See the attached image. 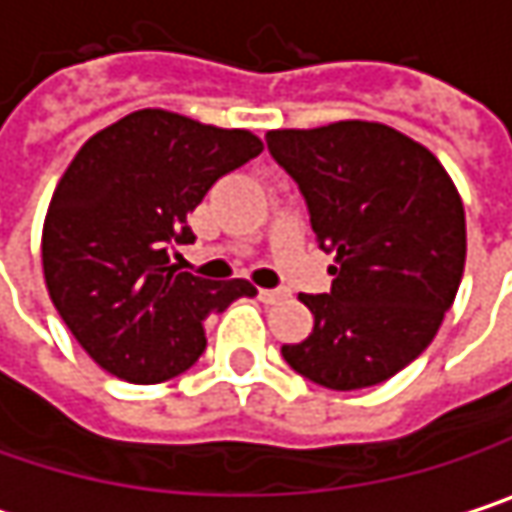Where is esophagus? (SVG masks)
<instances>
[{
  "label": "esophagus",
  "instance_id": "1",
  "mask_svg": "<svg viewBox=\"0 0 512 512\" xmlns=\"http://www.w3.org/2000/svg\"><path fill=\"white\" fill-rule=\"evenodd\" d=\"M257 296H260V302L263 304H278L287 299V290H260Z\"/></svg>",
  "mask_w": 512,
  "mask_h": 512
}]
</instances>
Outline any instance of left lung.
Wrapping results in <instances>:
<instances>
[{
  "label": "left lung",
  "mask_w": 512,
  "mask_h": 512,
  "mask_svg": "<svg viewBox=\"0 0 512 512\" xmlns=\"http://www.w3.org/2000/svg\"><path fill=\"white\" fill-rule=\"evenodd\" d=\"M299 184L325 252L331 293L299 296L307 340L284 360L328 390L375 387L431 346L466 263L463 202L442 163L381 122L343 119L266 134Z\"/></svg>",
  "instance_id": "left-lung-1"
}]
</instances>
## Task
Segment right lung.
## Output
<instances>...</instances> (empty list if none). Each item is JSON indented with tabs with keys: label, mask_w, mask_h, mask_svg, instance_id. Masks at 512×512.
I'll use <instances>...</instances> for the list:
<instances>
[{
	"label": "right lung",
	"mask_w": 512,
	"mask_h": 512,
	"mask_svg": "<svg viewBox=\"0 0 512 512\" xmlns=\"http://www.w3.org/2000/svg\"><path fill=\"white\" fill-rule=\"evenodd\" d=\"M263 152L246 128L143 108L93 134L61 175L43 222V278L78 346L128 384H161L205 351V319L255 296L169 263L193 243L187 213Z\"/></svg>",
	"instance_id": "right-lung-1"
}]
</instances>
